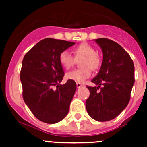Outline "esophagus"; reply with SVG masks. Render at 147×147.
Returning a JSON list of instances; mask_svg holds the SVG:
<instances>
[{"label":"esophagus","instance_id":"esophagus-1","mask_svg":"<svg viewBox=\"0 0 147 147\" xmlns=\"http://www.w3.org/2000/svg\"><path fill=\"white\" fill-rule=\"evenodd\" d=\"M76 86H77V88H79L82 87L83 85H82V84H80V83H76Z\"/></svg>","mask_w":147,"mask_h":147}]
</instances>
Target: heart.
<instances>
[{"label": "heart", "mask_w": 147, "mask_h": 147, "mask_svg": "<svg viewBox=\"0 0 147 147\" xmlns=\"http://www.w3.org/2000/svg\"><path fill=\"white\" fill-rule=\"evenodd\" d=\"M74 55L76 59L83 58L80 62L82 68L69 71L66 74V78L76 83H83L92 75L91 69L96 70L100 67L101 60L94 47L86 42L81 43L74 49ZM75 58L69 52L63 51L60 53L59 59L62 66L69 69L76 63Z\"/></svg>", "instance_id": "b5f03b06"}]
</instances>
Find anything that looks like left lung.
I'll list each match as a JSON object with an SVG mask.
<instances>
[{"instance_id":"left-lung-1","label":"left lung","mask_w":147,"mask_h":147,"mask_svg":"<svg viewBox=\"0 0 147 147\" xmlns=\"http://www.w3.org/2000/svg\"><path fill=\"white\" fill-rule=\"evenodd\" d=\"M95 42L102 49L103 62L92 80L97 86H87L90 95L85 105L92 118L103 122L114 119L127 106L135 81L134 65L130 55L116 42L106 38Z\"/></svg>"}]
</instances>
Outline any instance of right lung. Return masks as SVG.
<instances>
[{
	"label": "right lung",
	"instance_id": "obj_1",
	"mask_svg": "<svg viewBox=\"0 0 147 147\" xmlns=\"http://www.w3.org/2000/svg\"><path fill=\"white\" fill-rule=\"evenodd\" d=\"M74 44L46 38L24 55L20 76L23 98L33 115L44 123H58L69 111L76 83L69 79L64 85L60 84L65 73L59 58Z\"/></svg>",
	"mask_w": 147,
	"mask_h": 147
}]
</instances>
